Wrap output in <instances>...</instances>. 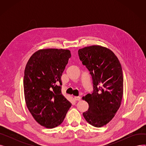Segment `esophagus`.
<instances>
[{
    "label": "esophagus",
    "instance_id": "obj_1",
    "mask_svg": "<svg viewBox=\"0 0 146 146\" xmlns=\"http://www.w3.org/2000/svg\"><path fill=\"white\" fill-rule=\"evenodd\" d=\"M74 100L75 101H80V96H74Z\"/></svg>",
    "mask_w": 146,
    "mask_h": 146
}]
</instances>
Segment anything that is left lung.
<instances>
[{
  "mask_svg": "<svg viewBox=\"0 0 146 146\" xmlns=\"http://www.w3.org/2000/svg\"><path fill=\"white\" fill-rule=\"evenodd\" d=\"M79 56L92 78L94 90L82 99L89 104L83 113L86 121L101 127L114 117L123 95V74L117 57L110 49L92 45L79 49Z\"/></svg>",
  "mask_w": 146,
  "mask_h": 146,
  "instance_id": "8db88e82",
  "label": "left lung"
}]
</instances>
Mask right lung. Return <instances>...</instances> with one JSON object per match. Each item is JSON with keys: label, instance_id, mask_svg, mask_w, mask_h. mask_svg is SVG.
I'll return each mask as SVG.
<instances>
[{"label": "right lung", "instance_id": "add662e5", "mask_svg": "<svg viewBox=\"0 0 146 146\" xmlns=\"http://www.w3.org/2000/svg\"><path fill=\"white\" fill-rule=\"evenodd\" d=\"M71 57L70 50L48 48L34 52L26 65L24 89L27 108L47 128L62 123L72 104L61 94V77Z\"/></svg>", "mask_w": 146, "mask_h": 146}]
</instances>
